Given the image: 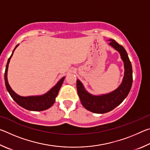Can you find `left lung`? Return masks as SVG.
<instances>
[{
    "mask_svg": "<svg viewBox=\"0 0 150 150\" xmlns=\"http://www.w3.org/2000/svg\"><path fill=\"white\" fill-rule=\"evenodd\" d=\"M109 45L120 53L124 65V76L120 85L112 92L99 96L93 95L85 89L81 81L77 80V90L82 105L91 112L103 114L110 112L125 99L132 85V67L126 51L115 40H108Z\"/></svg>",
    "mask_w": 150,
    "mask_h": 150,
    "instance_id": "8db88e82",
    "label": "left lung"
}]
</instances>
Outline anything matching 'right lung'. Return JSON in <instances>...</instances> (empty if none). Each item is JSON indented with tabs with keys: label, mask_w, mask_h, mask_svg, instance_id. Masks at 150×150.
<instances>
[{
	"label": "right lung",
	"mask_w": 150,
	"mask_h": 150,
	"mask_svg": "<svg viewBox=\"0 0 150 150\" xmlns=\"http://www.w3.org/2000/svg\"><path fill=\"white\" fill-rule=\"evenodd\" d=\"M19 44H18L12 52V54L11 57L8 58L7 64L6 66V69H5L4 73V81H5V85H6V89L9 93L10 95L11 96L15 102L18 105L22 106L26 110H32V111H42L47 110L50 108L53 105H54L55 98L57 96V94L59 93V91L62 87V83L65 79V77H63L62 79L59 81L55 85L54 87H52L51 89L44 95L40 96H21L14 92L12 89L11 87H10L8 84V79H7V71H8V64L11 60V57L13 55V53L16 48L18 46Z\"/></svg>",
	"instance_id": "add662e5"
}]
</instances>
